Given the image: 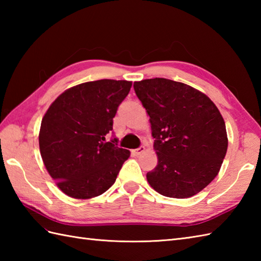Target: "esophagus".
<instances>
[{"instance_id":"esophagus-1","label":"esophagus","mask_w":261,"mask_h":261,"mask_svg":"<svg viewBox=\"0 0 261 261\" xmlns=\"http://www.w3.org/2000/svg\"><path fill=\"white\" fill-rule=\"evenodd\" d=\"M145 150H146V148L143 147V146H141V147H139V148L134 149V150H132V153L136 154V156H139V154H141Z\"/></svg>"}]
</instances>
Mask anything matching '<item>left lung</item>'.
<instances>
[{"label": "left lung", "mask_w": 261, "mask_h": 261, "mask_svg": "<svg viewBox=\"0 0 261 261\" xmlns=\"http://www.w3.org/2000/svg\"><path fill=\"white\" fill-rule=\"evenodd\" d=\"M134 88L150 116L158 156L148 182L167 197L195 195L218 175L228 149L219 109L202 92L167 79L135 82Z\"/></svg>", "instance_id": "left-lung-1"}]
</instances>
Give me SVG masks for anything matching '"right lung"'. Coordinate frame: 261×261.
I'll list each match as a JSON object with an SVG mask.
<instances>
[{
	"label": "right lung",
	"instance_id": "obj_1",
	"mask_svg": "<svg viewBox=\"0 0 261 261\" xmlns=\"http://www.w3.org/2000/svg\"><path fill=\"white\" fill-rule=\"evenodd\" d=\"M131 82L101 80L76 85L55 99L39 132L41 158L60 191L86 199L114 184L130 151L105 137Z\"/></svg>",
	"mask_w": 261,
	"mask_h": 261
}]
</instances>
